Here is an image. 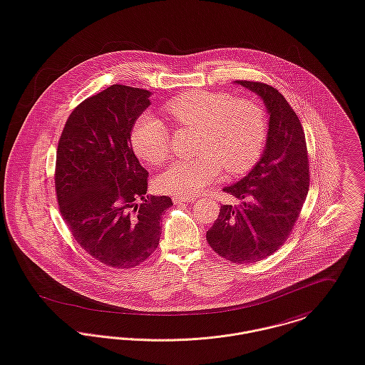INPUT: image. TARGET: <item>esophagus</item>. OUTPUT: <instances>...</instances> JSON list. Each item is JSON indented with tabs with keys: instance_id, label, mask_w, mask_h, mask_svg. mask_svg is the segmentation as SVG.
<instances>
[{
	"instance_id": "34e87169",
	"label": "esophagus",
	"mask_w": 365,
	"mask_h": 365,
	"mask_svg": "<svg viewBox=\"0 0 365 365\" xmlns=\"http://www.w3.org/2000/svg\"><path fill=\"white\" fill-rule=\"evenodd\" d=\"M174 200V203H194L197 198H194V197H177V198L173 199Z\"/></svg>"
}]
</instances>
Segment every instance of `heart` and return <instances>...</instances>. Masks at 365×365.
Returning a JSON list of instances; mask_svg holds the SVG:
<instances>
[{
	"label": "heart",
	"instance_id": "b5f03b06",
	"mask_svg": "<svg viewBox=\"0 0 365 365\" xmlns=\"http://www.w3.org/2000/svg\"><path fill=\"white\" fill-rule=\"evenodd\" d=\"M171 118L181 127L197 130V160L174 162L158 177L162 192L192 197L215 182L223 166L240 174L255 165L265 145L267 123L264 108L252 100H235L222 92H190L167 104ZM170 135L166 125L150 114L133 125V152L150 165L163 163L168 156Z\"/></svg>",
	"mask_w": 365,
	"mask_h": 365
}]
</instances>
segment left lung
I'll use <instances>...</instances> for the list:
<instances>
[{
	"mask_svg": "<svg viewBox=\"0 0 365 365\" xmlns=\"http://www.w3.org/2000/svg\"><path fill=\"white\" fill-rule=\"evenodd\" d=\"M234 83L254 92L265 104V148L247 175L223 188L240 205L220 207L206 240L225 259L252 264L272 255L289 237L307 198L309 166L304 130L284 96L261 82Z\"/></svg>",
	"mask_w": 365,
	"mask_h": 365,
	"instance_id": "obj_1",
	"label": "left lung"
}]
</instances>
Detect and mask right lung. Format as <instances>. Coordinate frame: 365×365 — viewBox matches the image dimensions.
Wrapping results in <instances>:
<instances>
[{
    "label": "right lung",
    "instance_id": "add662e5",
    "mask_svg": "<svg viewBox=\"0 0 365 365\" xmlns=\"http://www.w3.org/2000/svg\"><path fill=\"white\" fill-rule=\"evenodd\" d=\"M152 92L124 85L82 101L61 133L56 190L76 242L107 266L128 269L158 248L170 197H145L148 171L131 145V130ZM143 203L139 205L137 199Z\"/></svg>",
    "mask_w": 365,
    "mask_h": 365
}]
</instances>
